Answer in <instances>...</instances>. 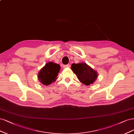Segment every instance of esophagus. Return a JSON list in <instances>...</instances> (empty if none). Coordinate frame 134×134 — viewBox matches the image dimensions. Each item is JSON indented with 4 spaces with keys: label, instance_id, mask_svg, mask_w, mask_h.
Wrapping results in <instances>:
<instances>
[{
    "label": "esophagus",
    "instance_id": "34e87169",
    "mask_svg": "<svg viewBox=\"0 0 134 134\" xmlns=\"http://www.w3.org/2000/svg\"><path fill=\"white\" fill-rule=\"evenodd\" d=\"M70 67V64H67V65H63V67L64 68H68V67Z\"/></svg>",
    "mask_w": 134,
    "mask_h": 134
}]
</instances>
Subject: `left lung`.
I'll return each mask as SVG.
<instances>
[{"instance_id":"8db88e82","label":"left lung","mask_w":134,"mask_h":134,"mask_svg":"<svg viewBox=\"0 0 134 134\" xmlns=\"http://www.w3.org/2000/svg\"><path fill=\"white\" fill-rule=\"evenodd\" d=\"M71 70L81 82L86 86L93 84L98 77L97 71L86 63H73L71 65Z\"/></svg>"}]
</instances>
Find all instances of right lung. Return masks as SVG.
<instances>
[{
    "label": "right lung",
    "instance_id": "obj_1",
    "mask_svg": "<svg viewBox=\"0 0 134 134\" xmlns=\"http://www.w3.org/2000/svg\"><path fill=\"white\" fill-rule=\"evenodd\" d=\"M60 68L61 67L58 64L53 62L47 63L38 73L39 81L42 84L46 86L54 82L57 79Z\"/></svg>",
    "mask_w": 134,
    "mask_h": 134
}]
</instances>
